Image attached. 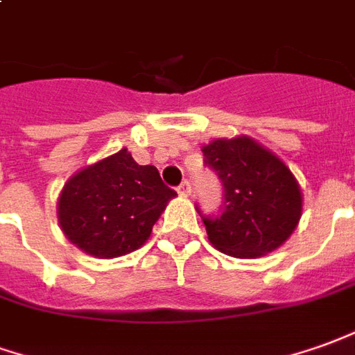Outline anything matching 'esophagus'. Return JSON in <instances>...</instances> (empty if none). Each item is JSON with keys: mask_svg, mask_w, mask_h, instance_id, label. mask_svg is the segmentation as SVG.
<instances>
[{"mask_svg": "<svg viewBox=\"0 0 355 355\" xmlns=\"http://www.w3.org/2000/svg\"><path fill=\"white\" fill-rule=\"evenodd\" d=\"M178 193H180L182 197H189V195H191V183L183 182L182 185L178 187Z\"/></svg>", "mask_w": 355, "mask_h": 355, "instance_id": "esophagus-1", "label": "esophagus"}]
</instances>
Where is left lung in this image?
<instances>
[{
    "instance_id": "obj_1",
    "label": "left lung",
    "mask_w": 355,
    "mask_h": 355,
    "mask_svg": "<svg viewBox=\"0 0 355 355\" xmlns=\"http://www.w3.org/2000/svg\"><path fill=\"white\" fill-rule=\"evenodd\" d=\"M224 185V210L205 218L212 248L236 259L272 253L294 234L304 210L292 170L255 139H214L201 148Z\"/></svg>"
}]
</instances>
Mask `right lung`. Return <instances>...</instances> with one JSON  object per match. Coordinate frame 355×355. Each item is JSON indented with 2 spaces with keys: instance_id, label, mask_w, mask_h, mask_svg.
Returning <instances> with one entry per match:
<instances>
[{
  "instance_id": "1",
  "label": "right lung",
  "mask_w": 355,
  "mask_h": 355,
  "mask_svg": "<svg viewBox=\"0 0 355 355\" xmlns=\"http://www.w3.org/2000/svg\"><path fill=\"white\" fill-rule=\"evenodd\" d=\"M175 191L154 166H139L127 148L89 164L65 182L58 222L83 253L114 259L143 248Z\"/></svg>"
}]
</instances>
